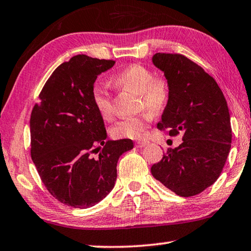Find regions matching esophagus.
<instances>
[{"instance_id":"esophagus-1","label":"esophagus","mask_w":251,"mask_h":251,"mask_svg":"<svg viewBox=\"0 0 251 251\" xmlns=\"http://www.w3.org/2000/svg\"><path fill=\"white\" fill-rule=\"evenodd\" d=\"M148 145H149V141H147V140H139V141H137V147L138 148H143V147H146Z\"/></svg>"}]
</instances>
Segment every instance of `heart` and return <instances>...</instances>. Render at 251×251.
I'll return each mask as SVG.
<instances>
[{"mask_svg": "<svg viewBox=\"0 0 251 251\" xmlns=\"http://www.w3.org/2000/svg\"><path fill=\"white\" fill-rule=\"evenodd\" d=\"M111 83L113 87L138 94L140 106L152 112H161L170 102V82L164 76H153V72L142 64L132 63L123 68L111 77ZM92 102L102 119L110 120L113 117L112 99L104 87L94 85ZM151 120L152 117L148 112L126 118L111 129V134L113 138L142 139Z\"/></svg>", "mask_w": 251, "mask_h": 251, "instance_id": "heart-1", "label": "heart"}]
</instances>
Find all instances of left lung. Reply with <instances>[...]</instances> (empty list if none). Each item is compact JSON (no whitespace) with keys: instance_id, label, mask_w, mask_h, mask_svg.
Masks as SVG:
<instances>
[{"instance_id":"obj_1","label":"left lung","mask_w":251,"mask_h":251,"mask_svg":"<svg viewBox=\"0 0 251 251\" xmlns=\"http://www.w3.org/2000/svg\"><path fill=\"white\" fill-rule=\"evenodd\" d=\"M152 62L170 82V102L160 130L182 143L168 149L151 174L175 194L192 197L219 178L231 147L227 101L219 85L204 70L179 53H155Z\"/></svg>"}]
</instances>
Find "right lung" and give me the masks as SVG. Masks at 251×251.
<instances>
[{"instance_id": "1", "label": "right lung", "mask_w": 251, "mask_h": 251, "mask_svg": "<svg viewBox=\"0 0 251 251\" xmlns=\"http://www.w3.org/2000/svg\"><path fill=\"white\" fill-rule=\"evenodd\" d=\"M114 63L71 57L53 71L33 106L31 158L48 191L70 207L85 209L105 198L116 183L119 158L133 148L130 139L105 140L103 119L92 102L98 75Z\"/></svg>"}]
</instances>
